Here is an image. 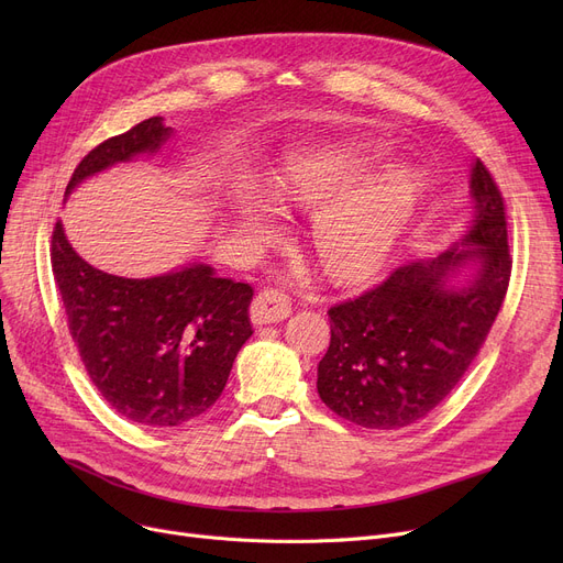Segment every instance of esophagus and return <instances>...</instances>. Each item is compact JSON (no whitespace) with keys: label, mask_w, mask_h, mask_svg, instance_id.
<instances>
[{"label":"esophagus","mask_w":563,"mask_h":563,"mask_svg":"<svg viewBox=\"0 0 563 563\" xmlns=\"http://www.w3.org/2000/svg\"><path fill=\"white\" fill-rule=\"evenodd\" d=\"M289 312H291V299L285 291L274 287L262 289L251 303V319L253 323H260V327L262 323H278L287 319Z\"/></svg>","instance_id":"esophagus-1"}]
</instances>
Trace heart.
Returning <instances> with one entry per match:
<instances>
[{"mask_svg":"<svg viewBox=\"0 0 563 563\" xmlns=\"http://www.w3.org/2000/svg\"><path fill=\"white\" fill-rule=\"evenodd\" d=\"M378 164V155L353 151L310 153L289 159L274 177L278 198L301 210L322 205L312 217L310 240L323 269L344 283L365 278L386 262L420 198L416 173L388 168L369 178ZM232 212L253 246L278 236L269 200L236 191Z\"/></svg>","mask_w":563,"mask_h":563,"instance_id":"1","label":"heart"}]
</instances>
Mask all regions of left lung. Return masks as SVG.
Instances as JSON below:
<instances>
[{
	"label": "left lung",
	"mask_w": 563,
	"mask_h": 563,
	"mask_svg": "<svg viewBox=\"0 0 563 563\" xmlns=\"http://www.w3.org/2000/svg\"><path fill=\"white\" fill-rule=\"evenodd\" d=\"M475 217L463 240L401 264L386 283L329 310L331 344L317 393L365 429H401L445 399L479 353L507 297L511 257L505 200L477 159Z\"/></svg>",
	"instance_id": "obj_1"
}]
</instances>
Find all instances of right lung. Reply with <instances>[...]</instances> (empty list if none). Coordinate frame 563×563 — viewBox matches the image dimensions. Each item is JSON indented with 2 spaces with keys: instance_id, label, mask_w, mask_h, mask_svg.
Listing matches in <instances>:
<instances>
[{
  "instance_id": "1",
  "label": "right lung",
  "mask_w": 563,
  "mask_h": 563,
  "mask_svg": "<svg viewBox=\"0 0 563 563\" xmlns=\"http://www.w3.org/2000/svg\"><path fill=\"white\" fill-rule=\"evenodd\" d=\"M173 130L162 115L100 143L75 168L66 196L113 164L153 155ZM52 269L81 363L104 401L143 427H180L214 406L253 335V287L191 262L153 278L104 274L81 260L62 221Z\"/></svg>"
}]
</instances>
